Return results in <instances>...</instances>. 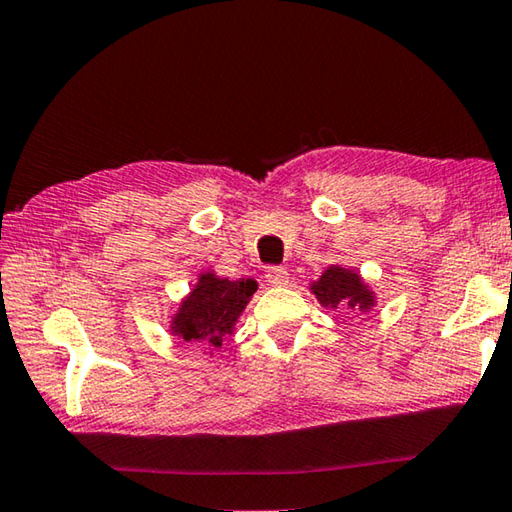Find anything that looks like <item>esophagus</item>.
Segmentation results:
<instances>
[{
  "instance_id": "esophagus-1",
  "label": "esophagus",
  "mask_w": 512,
  "mask_h": 512,
  "mask_svg": "<svg viewBox=\"0 0 512 512\" xmlns=\"http://www.w3.org/2000/svg\"><path fill=\"white\" fill-rule=\"evenodd\" d=\"M266 282L271 286H286L288 284V271L284 266H271L266 271Z\"/></svg>"
}]
</instances>
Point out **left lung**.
I'll return each instance as SVG.
<instances>
[{
	"label": "left lung",
	"instance_id": "8db88e82",
	"mask_svg": "<svg viewBox=\"0 0 512 512\" xmlns=\"http://www.w3.org/2000/svg\"><path fill=\"white\" fill-rule=\"evenodd\" d=\"M324 309L336 311L338 306H347L351 311L367 313L376 306V293L371 291L369 282L362 280L356 268L331 264L324 268L318 280L309 284Z\"/></svg>",
	"mask_w": 512,
	"mask_h": 512
}]
</instances>
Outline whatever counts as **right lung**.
Wrapping results in <instances>:
<instances>
[{"instance_id": "obj_1", "label": "right lung", "mask_w": 512, "mask_h": 512, "mask_svg": "<svg viewBox=\"0 0 512 512\" xmlns=\"http://www.w3.org/2000/svg\"><path fill=\"white\" fill-rule=\"evenodd\" d=\"M255 291L253 277L228 280L215 271H203L192 291L179 302V309L170 315L167 329L183 345L199 347L212 356L235 333V324Z\"/></svg>"}]
</instances>
